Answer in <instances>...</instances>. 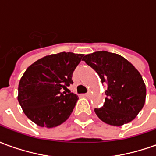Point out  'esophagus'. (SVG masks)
<instances>
[{"mask_svg": "<svg viewBox=\"0 0 156 156\" xmlns=\"http://www.w3.org/2000/svg\"><path fill=\"white\" fill-rule=\"evenodd\" d=\"M85 96H86L87 98H89V97L91 96V92H88L87 94H85Z\"/></svg>", "mask_w": 156, "mask_h": 156, "instance_id": "1", "label": "esophagus"}]
</instances>
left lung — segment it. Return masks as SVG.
<instances>
[{"mask_svg": "<svg viewBox=\"0 0 156 156\" xmlns=\"http://www.w3.org/2000/svg\"><path fill=\"white\" fill-rule=\"evenodd\" d=\"M83 60L108 85L103 107L94 108L98 117L115 126L133 120L143 108L146 96L145 84L137 69L120 55L106 51L86 55Z\"/></svg>", "mask_w": 156, "mask_h": 156, "instance_id": "obj_1", "label": "left lung"}]
</instances>
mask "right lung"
<instances>
[{"label": "right lung", "mask_w": 156, "mask_h": 156, "mask_svg": "<svg viewBox=\"0 0 156 156\" xmlns=\"http://www.w3.org/2000/svg\"><path fill=\"white\" fill-rule=\"evenodd\" d=\"M83 57L65 51L49 55L26 70L19 83L18 101L32 122L53 128L69 118L78 98L67 88L73 83V73Z\"/></svg>", "instance_id": "1"}]
</instances>
